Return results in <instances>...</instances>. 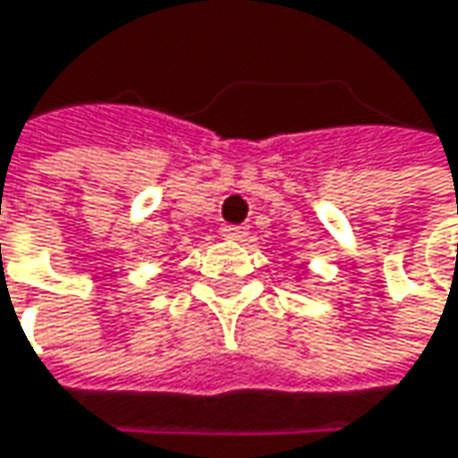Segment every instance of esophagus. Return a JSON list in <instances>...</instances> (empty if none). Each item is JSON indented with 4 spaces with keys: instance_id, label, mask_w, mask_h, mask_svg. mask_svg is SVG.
<instances>
[{
    "instance_id": "obj_1",
    "label": "esophagus",
    "mask_w": 458,
    "mask_h": 458,
    "mask_svg": "<svg viewBox=\"0 0 458 458\" xmlns=\"http://www.w3.org/2000/svg\"><path fill=\"white\" fill-rule=\"evenodd\" d=\"M225 238H230V241H243L246 235H249V228L246 225H223V230H220Z\"/></svg>"
}]
</instances>
